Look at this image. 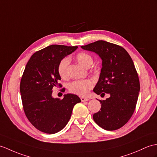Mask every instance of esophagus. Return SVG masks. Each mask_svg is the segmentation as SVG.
<instances>
[{
    "label": "esophagus",
    "mask_w": 157,
    "mask_h": 157,
    "mask_svg": "<svg viewBox=\"0 0 157 157\" xmlns=\"http://www.w3.org/2000/svg\"><path fill=\"white\" fill-rule=\"evenodd\" d=\"M81 100H82V101H88L89 99H88V98H87L82 97L81 98Z\"/></svg>",
    "instance_id": "esophagus-1"
}]
</instances>
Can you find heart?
Segmentation results:
<instances>
[{
	"mask_svg": "<svg viewBox=\"0 0 157 157\" xmlns=\"http://www.w3.org/2000/svg\"><path fill=\"white\" fill-rule=\"evenodd\" d=\"M75 59L79 64L85 67H89L93 63V57L86 52H79L75 55ZM70 63V59L68 57H63L58 63L57 72L62 79H67L68 78V65ZM94 83L90 79L77 80L71 82L69 85L70 92L77 94L78 96H85L88 94L89 91L92 88Z\"/></svg>",
	"mask_w": 157,
	"mask_h": 157,
	"instance_id": "1",
	"label": "heart"
}]
</instances>
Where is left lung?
Masks as SVG:
<instances>
[{
    "label": "left lung",
    "mask_w": 157,
    "mask_h": 157,
    "mask_svg": "<svg viewBox=\"0 0 157 157\" xmlns=\"http://www.w3.org/2000/svg\"><path fill=\"white\" fill-rule=\"evenodd\" d=\"M81 47L95 52L102 59L94 92L101 96L105 93L110 95L105 100H100L101 109L94 114V120L104 130L119 129L132 117L140 91L139 78L132 58L122 47L101 40Z\"/></svg>",
    "instance_id": "left-lung-1"
}]
</instances>
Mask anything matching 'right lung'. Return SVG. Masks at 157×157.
I'll return each instance as SVG.
<instances>
[{
  "label": "right lung",
  "instance_id": "obj_1",
  "mask_svg": "<svg viewBox=\"0 0 157 157\" xmlns=\"http://www.w3.org/2000/svg\"><path fill=\"white\" fill-rule=\"evenodd\" d=\"M77 48L49 45L33 55L25 68L20 83L23 108L29 121L41 132H59L70 120L74 105L81 101L77 95L71 94H65L63 99L52 97L53 87H62L59 83L58 63Z\"/></svg>",
  "mask_w": 157,
  "mask_h": 157
}]
</instances>
